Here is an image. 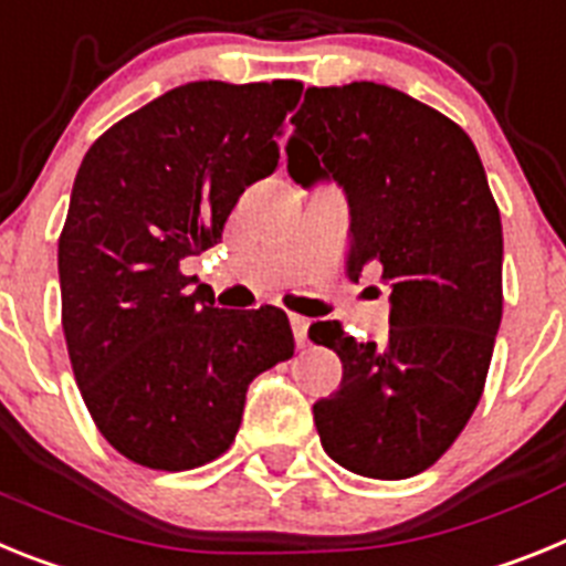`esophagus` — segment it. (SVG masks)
I'll return each instance as SVG.
<instances>
[{
    "mask_svg": "<svg viewBox=\"0 0 566 566\" xmlns=\"http://www.w3.org/2000/svg\"><path fill=\"white\" fill-rule=\"evenodd\" d=\"M290 327H293V338H296L298 347H304L307 344V327H311V322L302 316H290Z\"/></svg>",
    "mask_w": 566,
    "mask_h": 566,
    "instance_id": "esophagus-1",
    "label": "esophagus"
}]
</instances>
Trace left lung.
I'll use <instances>...</instances> for the list:
<instances>
[{
  "mask_svg": "<svg viewBox=\"0 0 566 566\" xmlns=\"http://www.w3.org/2000/svg\"><path fill=\"white\" fill-rule=\"evenodd\" d=\"M287 170L336 179L350 199L347 276L390 282V331L356 342L342 322L311 338L342 358L313 405L324 453L367 479H410L453 447L479 405L501 324V216L479 150L444 113L396 87H307Z\"/></svg>",
  "mask_w": 566,
  "mask_h": 566,
  "instance_id": "obj_1",
  "label": "left lung"
}]
</instances>
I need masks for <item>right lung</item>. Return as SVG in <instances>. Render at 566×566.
Returning a JSON list of instances; mask_svg holds the SVG:
<instances>
[{"instance_id":"1","label":"right lung","mask_w":566,"mask_h":566,"mask_svg":"<svg viewBox=\"0 0 566 566\" xmlns=\"http://www.w3.org/2000/svg\"><path fill=\"white\" fill-rule=\"evenodd\" d=\"M296 78L190 82L107 127L59 235L62 331L93 424L134 464L193 470L233 444L259 373L293 356L279 307L219 311L181 273L279 167Z\"/></svg>"}]
</instances>
